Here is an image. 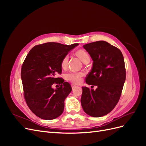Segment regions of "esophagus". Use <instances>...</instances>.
Returning a JSON list of instances; mask_svg holds the SVG:
<instances>
[{
	"instance_id": "esophagus-1",
	"label": "esophagus",
	"mask_w": 146,
	"mask_h": 146,
	"mask_svg": "<svg viewBox=\"0 0 146 146\" xmlns=\"http://www.w3.org/2000/svg\"><path fill=\"white\" fill-rule=\"evenodd\" d=\"M71 86H72V88L73 90L75 89V88L77 87V86L76 85H74V84H72V85H71Z\"/></svg>"
}]
</instances>
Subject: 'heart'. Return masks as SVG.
<instances>
[{"label": "heart", "instance_id": "b5f03b06", "mask_svg": "<svg viewBox=\"0 0 146 146\" xmlns=\"http://www.w3.org/2000/svg\"><path fill=\"white\" fill-rule=\"evenodd\" d=\"M76 55L81 60L83 63H85L87 61H90V56L88 53L84 50H78L76 52ZM69 60V56L68 55H65L61 61V66L62 68L66 67L68 64ZM84 76V74L82 72H70L66 74V79L68 81L74 83H79L82 81V78Z\"/></svg>", "mask_w": 146, "mask_h": 146}]
</instances>
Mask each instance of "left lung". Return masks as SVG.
Masks as SVG:
<instances>
[{
  "mask_svg": "<svg viewBox=\"0 0 146 146\" xmlns=\"http://www.w3.org/2000/svg\"><path fill=\"white\" fill-rule=\"evenodd\" d=\"M83 47L93 61L86 83L98 88L83 86L81 104L88 115L102 117L111 112L120 99L126 77L124 60L119 48L104 41Z\"/></svg>",
  "mask_w": 146,
  "mask_h": 146,
  "instance_id": "1",
  "label": "left lung"
}]
</instances>
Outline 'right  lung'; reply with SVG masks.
<instances>
[{"instance_id":"add662e5","label":"right lung","mask_w":146,"mask_h":146,"mask_svg":"<svg viewBox=\"0 0 146 146\" xmlns=\"http://www.w3.org/2000/svg\"><path fill=\"white\" fill-rule=\"evenodd\" d=\"M78 45L47 42L33 47L26 56L21 69L24 97L28 107L38 117L52 120L63 113L64 100L72 88L55 75L62 71L63 57ZM55 82L60 85L56 89L51 87Z\"/></svg>"}]
</instances>
